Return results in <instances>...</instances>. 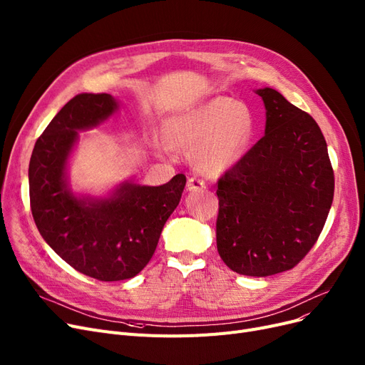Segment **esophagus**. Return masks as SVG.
<instances>
[{
  "instance_id": "34e87169",
  "label": "esophagus",
  "mask_w": 365,
  "mask_h": 365,
  "mask_svg": "<svg viewBox=\"0 0 365 365\" xmlns=\"http://www.w3.org/2000/svg\"><path fill=\"white\" fill-rule=\"evenodd\" d=\"M187 189L189 191H202V189H205V183L198 179V178H191L187 180Z\"/></svg>"
}]
</instances>
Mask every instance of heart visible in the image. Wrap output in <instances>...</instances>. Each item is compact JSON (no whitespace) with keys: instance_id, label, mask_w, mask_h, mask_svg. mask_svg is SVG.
Instances as JSON below:
<instances>
[{"instance_id":"1","label":"heart","mask_w":365,"mask_h":365,"mask_svg":"<svg viewBox=\"0 0 365 365\" xmlns=\"http://www.w3.org/2000/svg\"><path fill=\"white\" fill-rule=\"evenodd\" d=\"M253 133L255 119L250 108L225 97L201 103L164 123L168 143L192 150L194 165L207 174L222 173L239 163Z\"/></svg>"}]
</instances>
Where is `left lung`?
Segmentation results:
<instances>
[{
  "label": "left lung",
  "instance_id": "8db88e82",
  "mask_svg": "<svg viewBox=\"0 0 365 365\" xmlns=\"http://www.w3.org/2000/svg\"><path fill=\"white\" fill-rule=\"evenodd\" d=\"M264 137L217 183V252L232 272L291 270L325 225L334 197L327 141L314 119L273 88L257 89Z\"/></svg>",
  "mask_w": 365,
  "mask_h": 365
}]
</instances>
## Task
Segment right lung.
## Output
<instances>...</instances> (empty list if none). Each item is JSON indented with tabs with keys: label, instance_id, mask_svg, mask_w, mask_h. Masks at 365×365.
I'll list each match as a JSON object with an SVG mask.
<instances>
[{
	"label": "right lung",
	"instance_id": "right-lung-1",
	"mask_svg": "<svg viewBox=\"0 0 365 365\" xmlns=\"http://www.w3.org/2000/svg\"><path fill=\"white\" fill-rule=\"evenodd\" d=\"M120 107L110 93L76 95L47 125L31 155L28 180L36 225L56 255L89 277L116 282L150 261L186 185L176 174L160 186L123 180L106 194L76 191L70 161L78 133L97 128Z\"/></svg>",
	"mask_w": 365,
	"mask_h": 365
}]
</instances>
